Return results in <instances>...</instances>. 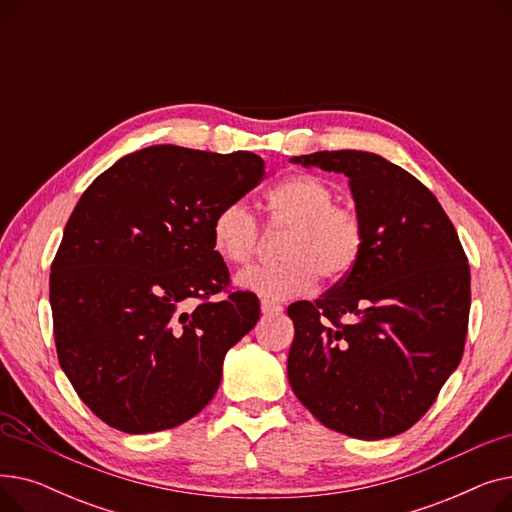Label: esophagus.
<instances>
[{
    "label": "esophagus",
    "instance_id": "1",
    "mask_svg": "<svg viewBox=\"0 0 512 512\" xmlns=\"http://www.w3.org/2000/svg\"><path fill=\"white\" fill-rule=\"evenodd\" d=\"M284 307L276 301H270V299H261V311L263 313H280Z\"/></svg>",
    "mask_w": 512,
    "mask_h": 512
}]
</instances>
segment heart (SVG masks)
<instances>
[{
    "label": "heart",
    "mask_w": 512,
    "mask_h": 512,
    "mask_svg": "<svg viewBox=\"0 0 512 512\" xmlns=\"http://www.w3.org/2000/svg\"><path fill=\"white\" fill-rule=\"evenodd\" d=\"M265 230L280 234L278 263L242 272L238 282L267 299H292L317 278L336 284L351 274L365 247V222L353 205L336 203V188L315 174H290L263 195ZM211 245L228 265L251 263L265 245L255 215L238 201L211 220Z\"/></svg>",
    "instance_id": "1"
}]
</instances>
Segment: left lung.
<instances>
[{
	"instance_id": "obj_1",
	"label": "left lung",
	"mask_w": 512,
	"mask_h": 512,
	"mask_svg": "<svg viewBox=\"0 0 512 512\" xmlns=\"http://www.w3.org/2000/svg\"><path fill=\"white\" fill-rule=\"evenodd\" d=\"M294 164L348 176L365 222L355 270L324 297L288 307V382L334 432H407L461 363L471 272L446 211L425 184L367 151H317Z\"/></svg>"
}]
</instances>
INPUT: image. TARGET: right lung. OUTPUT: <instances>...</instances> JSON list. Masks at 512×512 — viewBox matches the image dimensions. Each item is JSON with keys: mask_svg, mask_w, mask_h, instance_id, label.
Returning a JSON list of instances; mask_svg holds the SVG:
<instances>
[{"mask_svg": "<svg viewBox=\"0 0 512 512\" xmlns=\"http://www.w3.org/2000/svg\"><path fill=\"white\" fill-rule=\"evenodd\" d=\"M263 176L251 151L155 145L78 199L51 261L53 338L76 394L107 425L161 432L218 392L228 348L261 309L230 286L211 220Z\"/></svg>", "mask_w": 512, "mask_h": 512, "instance_id": "obj_1", "label": "right lung"}]
</instances>
